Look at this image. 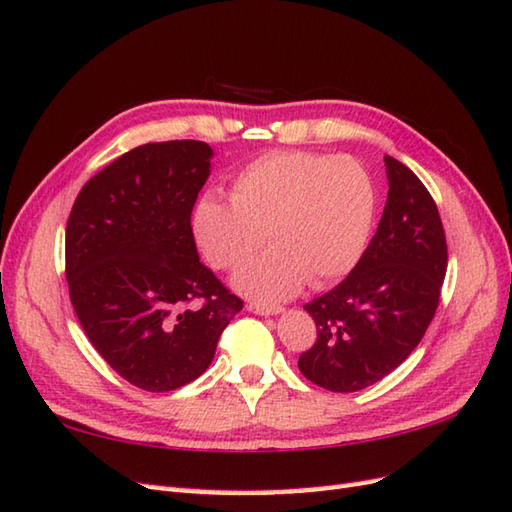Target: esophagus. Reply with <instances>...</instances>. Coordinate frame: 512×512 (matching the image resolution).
<instances>
[{
  "mask_svg": "<svg viewBox=\"0 0 512 512\" xmlns=\"http://www.w3.org/2000/svg\"><path fill=\"white\" fill-rule=\"evenodd\" d=\"M246 308H248V312L259 314V317H275V314L284 312V308L281 306H262V303H248Z\"/></svg>",
  "mask_w": 512,
  "mask_h": 512,
  "instance_id": "esophagus-1",
  "label": "esophagus"
}]
</instances>
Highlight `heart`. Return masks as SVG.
I'll list each match as a JSON object with an SVG mask.
<instances>
[{
  "label": "heart",
  "instance_id": "heart-1",
  "mask_svg": "<svg viewBox=\"0 0 512 512\" xmlns=\"http://www.w3.org/2000/svg\"><path fill=\"white\" fill-rule=\"evenodd\" d=\"M233 200L206 193L193 209V237L215 268H233L262 242V255L235 270L233 286L257 301L295 297L347 275L363 257L376 215V187L361 160L273 151L246 165Z\"/></svg>",
  "mask_w": 512,
  "mask_h": 512
}]
</instances>
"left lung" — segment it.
Segmentation results:
<instances>
[{
  "label": "left lung",
  "mask_w": 512,
  "mask_h": 512,
  "mask_svg": "<svg viewBox=\"0 0 512 512\" xmlns=\"http://www.w3.org/2000/svg\"><path fill=\"white\" fill-rule=\"evenodd\" d=\"M387 202L376 235L339 286L306 303L317 343L299 358L314 385L350 394L407 361L436 314L447 275L438 206L416 173L385 156Z\"/></svg>",
  "instance_id": "left-lung-1"
}]
</instances>
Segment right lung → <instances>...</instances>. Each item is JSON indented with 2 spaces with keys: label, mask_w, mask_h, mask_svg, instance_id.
Here are the masks:
<instances>
[{
  "label": "right lung",
  "mask_w": 512,
  "mask_h": 512,
  "mask_svg": "<svg viewBox=\"0 0 512 512\" xmlns=\"http://www.w3.org/2000/svg\"><path fill=\"white\" fill-rule=\"evenodd\" d=\"M211 158L200 140L127 151L85 182L65 228V277L83 332L145 391L204 374L244 306L200 262L191 231ZM195 300L201 306L189 309Z\"/></svg>",
  "instance_id": "obj_1"
}]
</instances>
